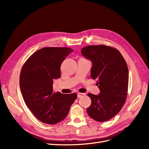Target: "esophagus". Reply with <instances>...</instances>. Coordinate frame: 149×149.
<instances>
[{"mask_svg": "<svg viewBox=\"0 0 149 149\" xmlns=\"http://www.w3.org/2000/svg\"><path fill=\"white\" fill-rule=\"evenodd\" d=\"M85 96V93H78V97H81Z\"/></svg>", "mask_w": 149, "mask_h": 149, "instance_id": "1", "label": "esophagus"}]
</instances>
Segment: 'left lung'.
Here are the masks:
<instances>
[{"label": "left lung", "instance_id": "left-lung-1", "mask_svg": "<svg viewBox=\"0 0 149 149\" xmlns=\"http://www.w3.org/2000/svg\"><path fill=\"white\" fill-rule=\"evenodd\" d=\"M81 53L92 61L91 77L100 89L98 95L88 93L91 104L87 108L90 118L99 122L112 119L123 108L129 84L127 65L115 48L99 45L83 47Z\"/></svg>", "mask_w": 149, "mask_h": 149}]
</instances>
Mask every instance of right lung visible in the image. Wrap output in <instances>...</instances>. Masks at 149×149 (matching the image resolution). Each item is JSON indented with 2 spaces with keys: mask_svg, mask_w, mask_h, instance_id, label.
Instances as JSON below:
<instances>
[{
  "mask_svg": "<svg viewBox=\"0 0 149 149\" xmlns=\"http://www.w3.org/2000/svg\"><path fill=\"white\" fill-rule=\"evenodd\" d=\"M73 49L45 47L25 61L20 74V88L26 106L39 120L55 124L63 120L77 94L53 92V79L60 78V66Z\"/></svg>",
  "mask_w": 149,
  "mask_h": 149,
  "instance_id": "obj_1",
  "label": "right lung"
}]
</instances>
